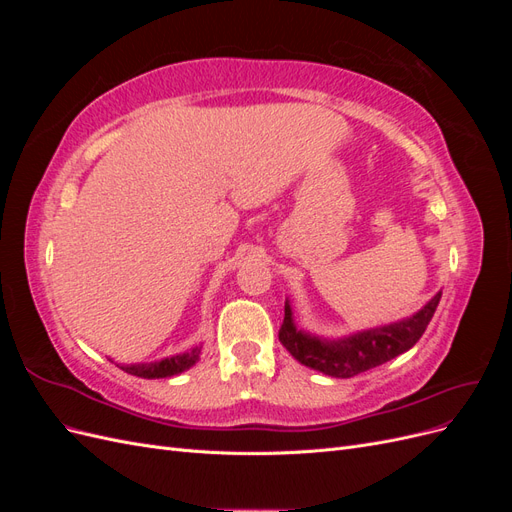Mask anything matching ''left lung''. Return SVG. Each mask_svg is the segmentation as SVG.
Instances as JSON below:
<instances>
[{
    "mask_svg": "<svg viewBox=\"0 0 512 512\" xmlns=\"http://www.w3.org/2000/svg\"><path fill=\"white\" fill-rule=\"evenodd\" d=\"M440 297L442 292H438L421 312L404 322L363 331L344 339H331V342L297 331L292 322V309L286 301L280 342L299 363L333 378H352L410 350L423 337Z\"/></svg>",
    "mask_w": 512,
    "mask_h": 512,
    "instance_id": "obj_1",
    "label": "left lung"
}]
</instances>
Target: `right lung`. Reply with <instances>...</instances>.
I'll return each instance as SVG.
<instances>
[{
	"label": "right lung",
	"instance_id": "right-lung-1",
	"mask_svg": "<svg viewBox=\"0 0 512 512\" xmlns=\"http://www.w3.org/2000/svg\"><path fill=\"white\" fill-rule=\"evenodd\" d=\"M198 352L200 350L194 348L192 352L170 356V359H164L158 363L121 365V369L128 371V374H132V376H138V378H168V376L181 374V371H185V369H190L198 361Z\"/></svg>",
	"mask_w": 512,
	"mask_h": 512
}]
</instances>
